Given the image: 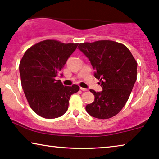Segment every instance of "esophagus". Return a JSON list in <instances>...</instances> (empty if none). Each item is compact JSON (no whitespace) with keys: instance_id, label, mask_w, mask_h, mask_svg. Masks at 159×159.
<instances>
[{"instance_id":"1","label":"esophagus","mask_w":159,"mask_h":159,"mask_svg":"<svg viewBox=\"0 0 159 159\" xmlns=\"http://www.w3.org/2000/svg\"><path fill=\"white\" fill-rule=\"evenodd\" d=\"M80 90L82 91H88V90L87 88H80Z\"/></svg>"}]
</instances>
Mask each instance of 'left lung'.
<instances>
[{"instance_id": "left-lung-1", "label": "left lung", "mask_w": 159, "mask_h": 159, "mask_svg": "<svg viewBox=\"0 0 159 159\" xmlns=\"http://www.w3.org/2000/svg\"><path fill=\"white\" fill-rule=\"evenodd\" d=\"M78 48L89 58L103 88L101 92L90 90L95 100L86 106L87 112L97 119L111 118L131 94L137 80L136 60L125 45L113 40L80 43Z\"/></svg>"}]
</instances>
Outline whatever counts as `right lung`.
Listing matches in <instances>:
<instances>
[{
	"label": "right lung",
	"mask_w": 159,
	"mask_h": 159,
	"mask_svg": "<svg viewBox=\"0 0 159 159\" xmlns=\"http://www.w3.org/2000/svg\"><path fill=\"white\" fill-rule=\"evenodd\" d=\"M78 43L45 40L28 48L19 64L21 82L28 103L39 116L58 118L68 109L71 95L80 87L64 86L56 77Z\"/></svg>",
	"instance_id": "1"
}]
</instances>
